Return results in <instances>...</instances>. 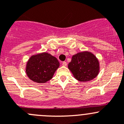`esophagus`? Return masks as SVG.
I'll return each mask as SVG.
<instances>
[{"instance_id": "esophagus-1", "label": "esophagus", "mask_w": 124, "mask_h": 124, "mask_svg": "<svg viewBox=\"0 0 124 124\" xmlns=\"http://www.w3.org/2000/svg\"><path fill=\"white\" fill-rule=\"evenodd\" d=\"M62 65H63V66H66L67 63L66 62H65V61H64V62H63V63H62Z\"/></svg>"}]
</instances>
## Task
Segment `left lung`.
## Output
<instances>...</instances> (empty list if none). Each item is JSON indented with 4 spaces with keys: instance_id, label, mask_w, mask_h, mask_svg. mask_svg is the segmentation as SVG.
Segmentation results:
<instances>
[{
    "instance_id": "obj_1",
    "label": "left lung",
    "mask_w": 124,
    "mask_h": 124,
    "mask_svg": "<svg viewBox=\"0 0 124 124\" xmlns=\"http://www.w3.org/2000/svg\"><path fill=\"white\" fill-rule=\"evenodd\" d=\"M68 68L74 78L80 82H88L95 78L99 73L98 59L90 52L84 51L73 55Z\"/></svg>"
}]
</instances>
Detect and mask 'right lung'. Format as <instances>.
I'll return each mask as SVG.
<instances>
[{
	"mask_svg": "<svg viewBox=\"0 0 124 124\" xmlns=\"http://www.w3.org/2000/svg\"><path fill=\"white\" fill-rule=\"evenodd\" d=\"M59 66L60 63L56 57L47 52L40 53L30 56L27 62L25 72L32 81L44 83L52 78Z\"/></svg>",
	"mask_w": 124,
	"mask_h": 124,
	"instance_id": "obj_1",
	"label": "right lung"
}]
</instances>
